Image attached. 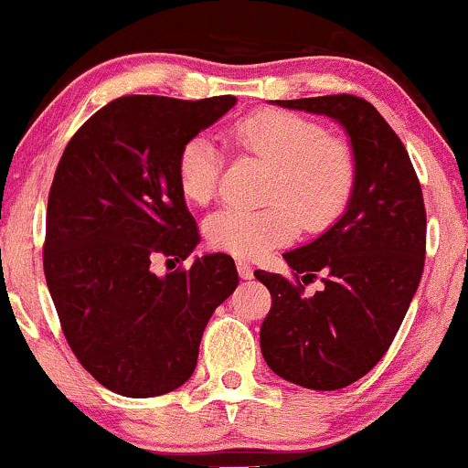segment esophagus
I'll list each match as a JSON object with an SVG mask.
<instances>
[{"mask_svg": "<svg viewBox=\"0 0 468 468\" xmlns=\"http://www.w3.org/2000/svg\"><path fill=\"white\" fill-rule=\"evenodd\" d=\"M238 273L242 280H250V277H253V266L246 260H238Z\"/></svg>", "mask_w": 468, "mask_h": 468, "instance_id": "esophagus-1", "label": "esophagus"}]
</instances>
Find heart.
I'll return each mask as SVG.
<instances>
[{
	"label": "heart",
	"mask_w": 468,
	"mask_h": 468,
	"mask_svg": "<svg viewBox=\"0 0 468 468\" xmlns=\"http://www.w3.org/2000/svg\"><path fill=\"white\" fill-rule=\"evenodd\" d=\"M235 151L271 164L260 208L226 207L207 222L213 249L255 260L306 230L320 233L351 202L357 182V157L344 137L328 135L324 124L291 111H258L229 131ZM222 173V151L197 135L177 157L179 191L193 204L215 197Z\"/></svg>",
	"instance_id": "obj_1"
}]
</instances>
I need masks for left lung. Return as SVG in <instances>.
Wrapping results in <instances>:
<instances>
[{
    "mask_svg": "<svg viewBox=\"0 0 468 468\" xmlns=\"http://www.w3.org/2000/svg\"><path fill=\"white\" fill-rule=\"evenodd\" d=\"M342 124L357 157L346 213L311 244L284 253L297 282L255 271L271 292L260 346L271 371L313 391L367 376L391 346L418 291L426 253L422 188L407 148L376 106L356 95L275 100ZM323 275L324 287L303 295Z\"/></svg>",
    "mask_w": 468,
    "mask_h": 468,
    "instance_id": "left-lung-1",
    "label": "left lung"
}]
</instances>
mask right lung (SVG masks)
<instances>
[{
  "mask_svg": "<svg viewBox=\"0 0 468 468\" xmlns=\"http://www.w3.org/2000/svg\"><path fill=\"white\" fill-rule=\"evenodd\" d=\"M126 95L70 137L48 193L44 275L81 367L126 398L176 391L193 376L215 309L239 284L233 258L186 260L199 242L177 182L182 146L235 106ZM176 266V264H173Z\"/></svg>",
  "mask_w": 468,
  "mask_h": 468,
  "instance_id": "1",
  "label": "right lung"
}]
</instances>
